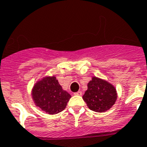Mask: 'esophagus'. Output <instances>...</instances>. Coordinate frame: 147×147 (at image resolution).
<instances>
[{
    "label": "esophagus",
    "mask_w": 147,
    "mask_h": 147,
    "mask_svg": "<svg viewBox=\"0 0 147 147\" xmlns=\"http://www.w3.org/2000/svg\"><path fill=\"white\" fill-rule=\"evenodd\" d=\"M74 94L76 95V96H81V95H82V92H81V91H78V92H75Z\"/></svg>",
    "instance_id": "1"
}]
</instances>
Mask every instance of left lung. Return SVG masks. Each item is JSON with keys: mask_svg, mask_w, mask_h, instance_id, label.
Wrapping results in <instances>:
<instances>
[{"mask_svg": "<svg viewBox=\"0 0 147 147\" xmlns=\"http://www.w3.org/2000/svg\"><path fill=\"white\" fill-rule=\"evenodd\" d=\"M117 98L115 87L108 81L92 77L87 84L83 99L89 108L95 112H105L114 105Z\"/></svg>", "mask_w": 147, "mask_h": 147, "instance_id": "left-lung-1", "label": "left lung"}]
</instances>
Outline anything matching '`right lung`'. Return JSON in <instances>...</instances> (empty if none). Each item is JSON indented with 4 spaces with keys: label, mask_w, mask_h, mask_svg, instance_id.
<instances>
[{
    "label": "right lung",
    "mask_w": 147,
    "mask_h": 147,
    "mask_svg": "<svg viewBox=\"0 0 147 147\" xmlns=\"http://www.w3.org/2000/svg\"><path fill=\"white\" fill-rule=\"evenodd\" d=\"M32 97L36 105L42 111L56 114L66 108L71 96L63 90L55 76H47L35 84Z\"/></svg>",
    "instance_id": "1"
}]
</instances>
